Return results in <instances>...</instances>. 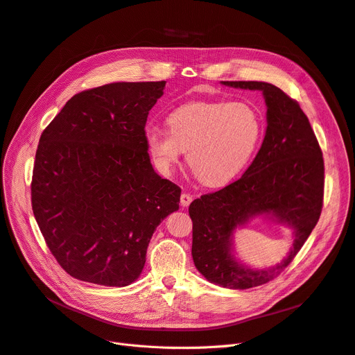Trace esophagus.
Wrapping results in <instances>:
<instances>
[{
  "mask_svg": "<svg viewBox=\"0 0 355 355\" xmlns=\"http://www.w3.org/2000/svg\"><path fill=\"white\" fill-rule=\"evenodd\" d=\"M192 195L191 193H188V192H183L182 195H180V205L182 207H189L191 205V202H192Z\"/></svg>",
  "mask_w": 355,
  "mask_h": 355,
  "instance_id": "esophagus-1",
  "label": "esophagus"
}]
</instances>
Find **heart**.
<instances>
[{"label": "heart", "mask_w": 355, "mask_h": 355, "mask_svg": "<svg viewBox=\"0 0 355 355\" xmlns=\"http://www.w3.org/2000/svg\"><path fill=\"white\" fill-rule=\"evenodd\" d=\"M167 130H146L147 150L168 175L187 150V162L200 183L223 187L237 178L260 143L263 123L247 103L195 101L168 114Z\"/></svg>", "instance_id": "1"}]
</instances>
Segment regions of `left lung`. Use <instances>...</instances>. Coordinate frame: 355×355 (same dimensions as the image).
I'll use <instances>...</instances> for the list:
<instances>
[{
	"label": "left lung",
	"instance_id": "left-lung-1",
	"mask_svg": "<svg viewBox=\"0 0 355 355\" xmlns=\"http://www.w3.org/2000/svg\"><path fill=\"white\" fill-rule=\"evenodd\" d=\"M221 83L261 91L267 128L257 156L239 180L191 204L192 257L208 282L243 291L277 277L305 244L322 211L325 168L308 116L295 99L267 82ZM260 214L291 226L294 245L282 263L256 270L233 257L232 237L235 229Z\"/></svg>",
	"mask_w": 355,
	"mask_h": 355
}]
</instances>
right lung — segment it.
I'll use <instances>...</instances> for the list:
<instances>
[{
	"instance_id": "add662e5",
	"label": "right lung",
	"mask_w": 355,
	"mask_h": 355,
	"mask_svg": "<svg viewBox=\"0 0 355 355\" xmlns=\"http://www.w3.org/2000/svg\"><path fill=\"white\" fill-rule=\"evenodd\" d=\"M166 82H115L73 95L44 131L31 207L67 275L123 288L137 280L157 225L179 209L180 188L162 179L146 144L148 111Z\"/></svg>"
}]
</instances>
